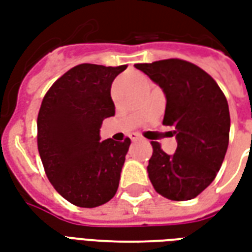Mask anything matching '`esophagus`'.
Returning <instances> with one entry per match:
<instances>
[{
    "instance_id": "34e87169",
    "label": "esophagus",
    "mask_w": 252,
    "mask_h": 252,
    "mask_svg": "<svg viewBox=\"0 0 252 252\" xmlns=\"http://www.w3.org/2000/svg\"><path fill=\"white\" fill-rule=\"evenodd\" d=\"M129 137H131L132 142H136V140H139V135H137V133H131Z\"/></svg>"
}]
</instances>
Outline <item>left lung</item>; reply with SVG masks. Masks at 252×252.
Returning a JSON list of instances; mask_svg holds the SVG:
<instances>
[{
	"label": "left lung",
	"mask_w": 252,
	"mask_h": 252,
	"mask_svg": "<svg viewBox=\"0 0 252 252\" xmlns=\"http://www.w3.org/2000/svg\"><path fill=\"white\" fill-rule=\"evenodd\" d=\"M135 67L163 90V124L174 128L171 136L177 139L173 155L159 143H151L150 181L169 200H191L211 185L227 153L231 126L227 98L209 74L186 61L166 59Z\"/></svg>",
	"instance_id": "8db88e82"
}]
</instances>
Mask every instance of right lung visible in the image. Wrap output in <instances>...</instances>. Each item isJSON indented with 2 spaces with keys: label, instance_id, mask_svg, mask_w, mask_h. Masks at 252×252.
<instances>
[{
  "label": "right lung",
  "instance_id": "add662e5",
  "mask_svg": "<svg viewBox=\"0 0 252 252\" xmlns=\"http://www.w3.org/2000/svg\"><path fill=\"white\" fill-rule=\"evenodd\" d=\"M126 66L83 63L52 85L37 116V148L48 180L63 198L94 208L113 198L131 144L101 142L102 121L115 116L112 82Z\"/></svg>",
  "mask_w": 252,
  "mask_h": 252
}]
</instances>
